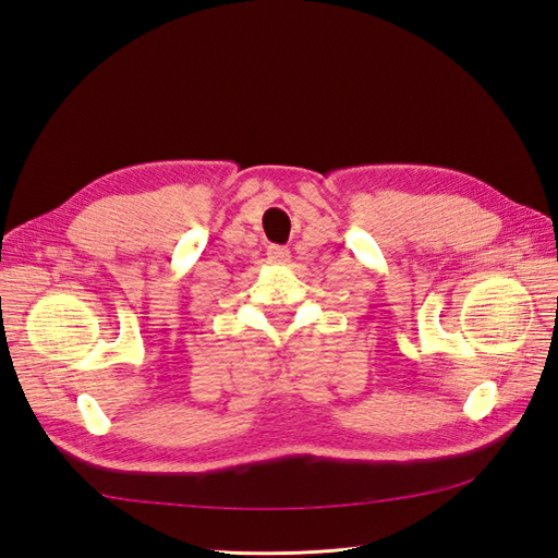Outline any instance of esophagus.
Masks as SVG:
<instances>
[{
	"instance_id": "obj_1",
	"label": "esophagus",
	"mask_w": 558,
	"mask_h": 558,
	"mask_svg": "<svg viewBox=\"0 0 558 558\" xmlns=\"http://www.w3.org/2000/svg\"><path fill=\"white\" fill-rule=\"evenodd\" d=\"M268 258L272 260V264H286V260L290 258V252H288L286 246L270 244V246H268Z\"/></svg>"
}]
</instances>
